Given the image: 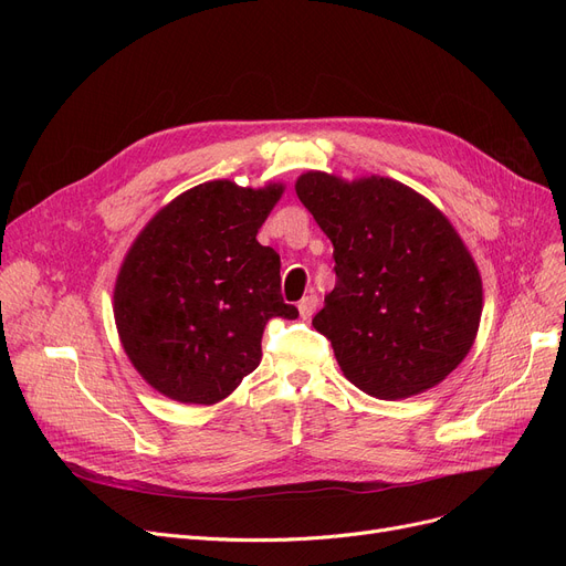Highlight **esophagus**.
I'll list each match as a JSON object with an SVG mask.
<instances>
[{
    "label": "esophagus",
    "instance_id": "34e87169",
    "mask_svg": "<svg viewBox=\"0 0 566 566\" xmlns=\"http://www.w3.org/2000/svg\"><path fill=\"white\" fill-rule=\"evenodd\" d=\"M316 307H318V295L316 293H307L305 298L298 303V312H301L303 318H312Z\"/></svg>",
    "mask_w": 566,
    "mask_h": 566
}]
</instances>
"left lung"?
Here are the masks:
<instances>
[{"instance_id":"8db88e82","label":"left lung","mask_w":566,"mask_h":566,"mask_svg":"<svg viewBox=\"0 0 566 566\" xmlns=\"http://www.w3.org/2000/svg\"><path fill=\"white\" fill-rule=\"evenodd\" d=\"M295 192L335 248L337 282L312 325L344 376L395 401L454 371L480 328L482 280L450 220L380 176L307 171Z\"/></svg>"}]
</instances>
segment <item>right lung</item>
<instances>
[{
	"mask_svg": "<svg viewBox=\"0 0 566 566\" xmlns=\"http://www.w3.org/2000/svg\"><path fill=\"white\" fill-rule=\"evenodd\" d=\"M282 186L201 184L167 203L133 243L114 286L118 337L148 385L181 403H216L261 363L280 293V254L256 233Z\"/></svg>",
	"mask_w": 566,
	"mask_h": 566,
	"instance_id": "obj_1",
	"label": "right lung"
}]
</instances>
